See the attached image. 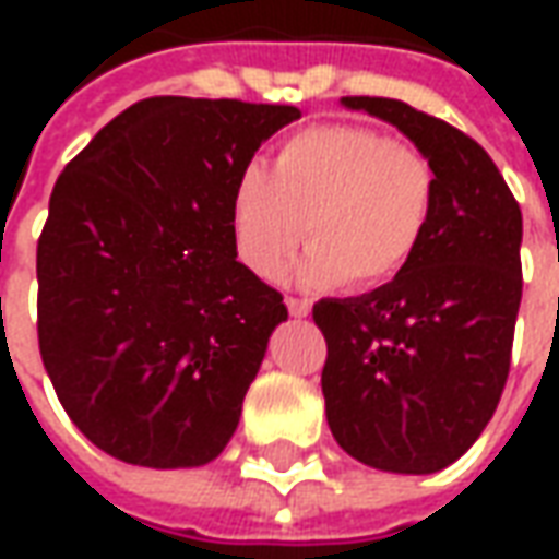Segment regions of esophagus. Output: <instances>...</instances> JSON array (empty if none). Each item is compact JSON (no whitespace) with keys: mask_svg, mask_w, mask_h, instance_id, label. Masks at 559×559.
Wrapping results in <instances>:
<instances>
[{"mask_svg":"<svg viewBox=\"0 0 559 559\" xmlns=\"http://www.w3.org/2000/svg\"><path fill=\"white\" fill-rule=\"evenodd\" d=\"M284 305H287L290 317H308V314H311V302H308V299H296V296H287V299H284Z\"/></svg>","mask_w":559,"mask_h":559,"instance_id":"34e87169","label":"esophagus"}]
</instances>
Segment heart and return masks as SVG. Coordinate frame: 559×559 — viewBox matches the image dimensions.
<instances>
[{
  "mask_svg": "<svg viewBox=\"0 0 559 559\" xmlns=\"http://www.w3.org/2000/svg\"><path fill=\"white\" fill-rule=\"evenodd\" d=\"M437 200V173L413 143L383 131L329 122L296 131L272 155L269 176L239 173L230 194L236 254L275 278L296 248L311 251L296 278L353 290L386 287L419 254Z\"/></svg>",
  "mask_w": 559,
  "mask_h": 559,
  "instance_id": "heart-1",
  "label": "heart"
}]
</instances>
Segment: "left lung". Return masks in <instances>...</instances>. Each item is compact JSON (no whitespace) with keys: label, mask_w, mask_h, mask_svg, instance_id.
<instances>
[{"label":"left lung","mask_w":559,"mask_h":559,"mask_svg":"<svg viewBox=\"0 0 559 559\" xmlns=\"http://www.w3.org/2000/svg\"><path fill=\"white\" fill-rule=\"evenodd\" d=\"M428 155L437 200L399 278L320 299L323 399L338 445L386 473H437L467 452L503 395L521 305V206L491 155L443 119L350 95Z\"/></svg>","instance_id":"8db88e82"}]
</instances>
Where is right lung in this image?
<instances>
[{
	"instance_id": "add662e5",
	"label": "right lung",
	"mask_w": 559,
	"mask_h": 559,
	"mask_svg": "<svg viewBox=\"0 0 559 559\" xmlns=\"http://www.w3.org/2000/svg\"><path fill=\"white\" fill-rule=\"evenodd\" d=\"M290 104L160 95L68 160L38 239V347L62 407L107 455L155 469L224 452L287 320L236 260L230 194Z\"/></svg>"
}]
</instances>
